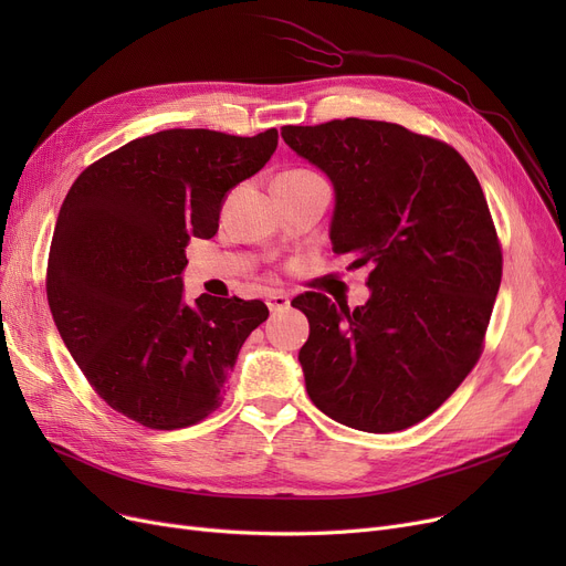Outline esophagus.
Returning <instances> with one entry per match:
<instances>
[{
    "instance_id": "34e87169",
    "label": "esophagus",
    "mask_w": 566,
    "mask_h": 566,
    "mask_svg": "<svg viewBox=\"0 0 566 566\" xmlns=\"http://www.w3.org/2000/svg\"><path fill=\"white\" fill-rule=\"evenodd\" d=\"M265 305H268V310H271V312H282V310H289L291 301H289V295H286V293H282V291H273V293H268Z\"/></svg>"
}]
</instances>
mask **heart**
<instances>
[{
	"label": "heart",
	"mask_w": 566,
	"mask_h": 566,
	"mask_svg": "<svg viewBox=\"0 0 566 566\" xmlns=\"http://www.w3.org/2000/svg\"><path fill=\"white\" fill-rule=\"evenodd\" d=\"M291 171H305V169H291Z\"/></svg>",
	"instance_id": "b5f03b06"
}]
</instances>
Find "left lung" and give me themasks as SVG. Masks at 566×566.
<instances>
[{"instance_id": "1", "label": "left lung", "mask_w": 566, "mask_h": 566, "mask_svg": "<svg viewBox=\"0 0 566 566\" xmlns=\"http://www.w3.org/2000/svg\"><path fill=\"white\" fill-rule=\"evenodd\" d=\"M331 176L333 250L371 265L353 312L307 291V395L333 420L392 433L438 410L478 365L502 280V248L478 176L448 142L399 124L335 118L284 126Z\"/></svg>"}]
</instances>
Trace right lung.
I'll list each match as a JSON object with an SVG mask.
<instances>
[{
	"instance_id": "1",
	"label": "right lung",
	"mask_w": 566,
	"mask_h": 566,
	"mask_svg": "<svg viewBox=\"0 0 566 566\" xmlns=\"http://www.w3.org/2000/svg\"><path fill=\"white\" fill-rule=\"evenodd\" d=\"M277 148V130L146 135L88 165L50 243L56 331L96 395L142 427H192L220 408L229 371L268 318L261 301L184 303L190 238H213L227 192Z\"/></svg>"
}]
</instances>
